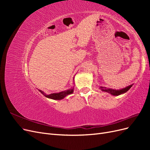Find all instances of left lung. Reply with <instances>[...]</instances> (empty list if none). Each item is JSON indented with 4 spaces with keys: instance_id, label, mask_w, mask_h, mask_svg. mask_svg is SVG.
I'll use <instances>...</instances> for the list:
<instances>
[{
    "instance_id": "obj_1",
    "label": "left lung",
    "mask_w": 150,
    "mask_h": 150,
    "mask_svg": "<svg viewBox=\"0 0 150 150\" xmlns=\"http://www.w3.org/2000/svg\"><path fill=\"white\" fill-rule=\"evenodd\" d=\"M133 84H131L128 86H126V88H122V89H111V88H108L106 87H103V86H100L99 87V89H100L103 92H105V93H108L109 94H110L112 96H119V95L125 94V93H126L132 87Z\"/></svg>"
}]
</instances>
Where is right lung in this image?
I'll return each mask as SVG.
<instances>
[{"instance_id": "1", "label": "right lung", "mask_w": 150, "mask_h": 150, "mask_svg": "<svg viewBox=\"0 0 150 150\" xmlns=\"http://www.w3.org/2000/svg\"><path fill=\"white\" fill-rule=\"evenodd\" d=\"M74 88V87L73 86V87H72L71 88H70L69 89L63 91H61V92H59V93H51L50 94H46L44 91H42L40 90V89H39V91H40V93H41L44 96H46L47 98L52 99H54V100H61V99H64L65 97L68 96V95L73 93Z\"/></svg>"}]
</instances>
